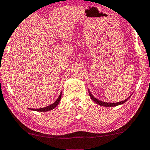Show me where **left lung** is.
<instances>
[{"label": "left lung", "mask_w": 150, "mask_h": 150, "mask_svg": "<svg viewBox=\"0 0 150 150\" xmlns=\"http://www.w3.org/2000/svg\"><path fill=\"white\" fill-rule=\"evenodd\" d=\"M88 92H89V94H90V98H91L92 100L94 101V102L96 103L97 104L99 105H100V106H103V107H115V106H117V105L123 104V103L126 102V101H127L128 99H129L130 97V96H129L128 98H126V100H124L123 101H121V102H118V103H106V102H103V101H101L100 100H98V99L96 98L95 97H94L91 94V92H90V91H88Z\"/></svg>", "instance_id": "1"}]
</instances>
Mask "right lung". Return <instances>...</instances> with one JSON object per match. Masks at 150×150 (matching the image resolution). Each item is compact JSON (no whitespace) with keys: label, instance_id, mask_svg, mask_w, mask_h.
<instances>
[{"label":"right lung","instance_id":"obj_1","mask_svg":"<svg viewBox=\"0 0 150 150\" xmlns=\"http://www.w3.org/2000/svg\"><path fill=\"white\" fill-rule=\"evenodd\" d=\"M61 97H62V92H61L60 96H58V98L57 100L55 101V102L53 103V104L49 105V106L46 107H43V108H40V109H30L31 110H33V111H50V110H52V109H54L55 107L56 106H58V105L59 104V103H60V99H61Z\"/></svg>","mask_w":150,"mask_h":150}]
</instances>
